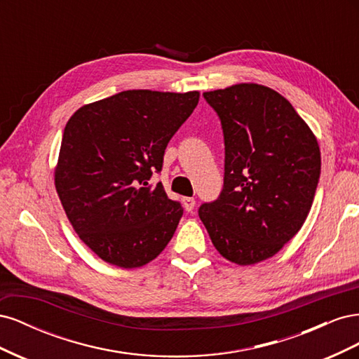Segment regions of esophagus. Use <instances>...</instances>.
I'll list each match as a JSON object with an SVG mask.
<instances>
[{
	"label": "esophagus",
	"mask_w": 359,
	"mask_h": 359,
	"mask_svg": "<svg viewBox=\"0 0 359 359\" xmlns=\"http://www.w3.org/2000/svg\"><path fill=\"white\" fill-rule=\"evenodd\" d=\"M182 203H184V210L191 211L194 208V205H196V201H194V198H184Z\"/></svg>",
	"instance_id": "esophagus-1"
}]
</instances>
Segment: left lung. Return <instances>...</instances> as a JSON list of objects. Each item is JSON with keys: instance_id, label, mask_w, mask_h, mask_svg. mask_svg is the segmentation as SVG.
<instances>
[{"instance_id": "obj_1", "label": "left lung", "mask_w": 359, "mask_h": 359, "mask_svg": "<svg viewBox=\"0 0 359 359\" xmlns=\"http://www.w3.org/2000/svg\"><path fill=\"white\" fill-rule=\"evenodd\" d=\"M222 119L224 186L199 217L224 259L255 265L298 233L320 177V149L283 95L259 83L203 93Z\"/></svg>"}]
</instances>
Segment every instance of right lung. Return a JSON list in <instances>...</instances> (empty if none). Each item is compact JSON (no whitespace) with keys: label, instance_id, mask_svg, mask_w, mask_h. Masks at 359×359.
<instances>
[{"label":"right lung","instance_id":"obj_1","mask_svg":"<svg viewBox=\"0 0 359 359\" xmlns=\"http://www.w3.org/2000/svg\"><path fill=\"white\" fill-rule=\"evenodd\" d=\"M199 95L128 90L67 121L53 181L74 232L104 262L144 266L172 240L182 208L148 180Z\"/></svg>","mask_w":359,"mask_h":359}]
</instances>
